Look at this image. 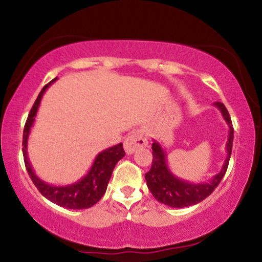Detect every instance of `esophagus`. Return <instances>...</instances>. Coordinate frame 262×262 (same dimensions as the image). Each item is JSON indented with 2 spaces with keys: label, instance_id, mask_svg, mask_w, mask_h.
Masks as SVG:
<instances>
[{
  "label": "esophagus",
  "instance_id": "esophagus-1",
  "mask_svg": "<svg viewBox=\"0 0 262 262\" xmlns=\"http://www.w3.org/2000/svg\"><path fill=\"white\" fill-rule=\"evenodd\" d=\"M147 145H148V141L141 131H132L123 142L126 154L128 155L134 154L136 149L141 148V147H146Z\"/></svg>",
  "mask_w": 262,
  "mask_h": 262
}]
</instances>
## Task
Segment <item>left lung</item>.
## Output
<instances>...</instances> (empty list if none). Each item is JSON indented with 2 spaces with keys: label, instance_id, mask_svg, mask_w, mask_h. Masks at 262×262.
<instances>
[{
  "label": "left lung",
  "instance_id": "8db88e82",
  "mask_svg": "<svg viewBox=\"0 0 262 262\" xmlns=\"http://www.w3.org/2000/svg\"><path fill=\"white\" fill-rule=\"evenodd\" d=\"M216 107L219 108L223 117L229 126V137L226 142V152L228 156L225 158V162L223 164L222 170L218 174L214 176L209 182H203V183H190L176 177L168 168L167 164V155L163 151L160 143L154 141L152 143V166L151 169L145 174L147 187L151 190L152 195L162 204L168 205L172 208H184L189 205H194L204 201L207 196H209L214 192L216 187L219 186L220 181L224 177L226 169H228L229 160L231 156V148H233L234 140V128L231 123L230 115L228 110L222 102H214Z\"/></svg>",
  "mask_w": 262,
  "mask_h": 262
}]
</instances>
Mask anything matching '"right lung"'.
<instances>
[{
    "mask_svg": "<svg viewBox=\"0 0 262 262\" xmlns=\"http://www.w3.org/2000/svg\"><path fill=\"white\" fill-rule=\"evenodd\" d=\"M55 80H57V78L53 79L43 88L37 100L34 101V105L31 108V113H29L27 121H26L25 130H23V158H25V164L29 177H31L34 186L37 187V189L40 192V194L54 204L59 205V207L68 208V209H86V208L96 204L101 199V196L105 194L113 170L115 168L116 163L125 156V151H123L122 143L104 149L96 156L88 174L75 183L68 184V186H52V184H48L47 182H43L42 179L37 177L34 170L32 169L31 162H29L27 156L28 136L32 125L34 122V117L37 115L43 94Z\"/></svg>",
    "mask_w": 262,
    "mask_h": 262,
    "instance_id": "add662e5",
    "label": "right lung"
}]
</instances>
